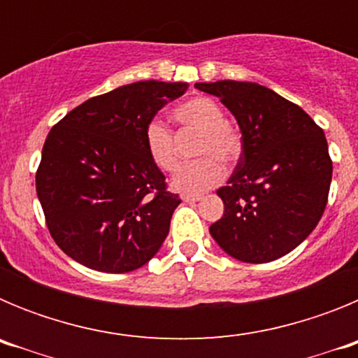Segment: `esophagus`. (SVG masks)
Instances as JSON below:
<instances>
[{"mask_svg": "<svg viewBox=\"0 0 358 358\" xmlns=\"http://www.w3.org/2000/svg\"><path fill=\"white\" fill-rule=\"evenodd\" d=\"M181 201H185V202H197V201H201V195L181 194Z\"/></svg>", "mask_w": 358, "mask_h": 358, "instance_id": "esophagus-1", "label": "esophagus"}]
</instances>
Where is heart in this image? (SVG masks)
<instances>
[{
  "mask_svg": "<svg viewBox=\"0 0 358 358\" xmlns=\"http://www.w3.org/2000/svg\"><path fill=\"white\" fill-rule=\"evenodd\" d=\"M181 131L199 132L195 154L204 156L182 164L172 179V186L186 194H201L222 181L224 164H235L243 150L238 125L224 118L222 106L210 96H194L179 103L172 113ZM145 148L150 161L163 172H172L179 164L176 138L169 127L152 120L145 127Z\"/></svg>",
  "mask_w": 358,
  "mask_h": 358,
  "instance_id": "1",
  "label": "heart"
}]
</instances>
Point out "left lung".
<instances>
[{"label": "left lung", "mask_w": 358, "mask_h": 358, "mask_svg": "<svg viewBox=\"0 0 358 358\" xmlns=\"http://www.w3.org/2000/svg\"><path fill=\"white\" fill-rule=\"evenodd\" d=\"M195 87L235 115L243 150L226 186L224 215L210 226L220 248L248 264H267L314 231L328 202L331 157L324 132L305 110L255 82Z\"/></svg>", "instance_id": "1"}]
</instances>
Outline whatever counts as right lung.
<instances>
[{"mask_svg":"<svg viewBox=\"0 0 358 358\" xmlns=\"http://www.w3.org/2000/svg\"><path fill=\"white\" fill-rule=\"evenodd\" d=\"M185 82L143 80L85 100L57 122L36 173L55 243L85 267L129 273L159 251L179 206L145 148V127Z\"/></svg>","mask_w":358,"mask_h":358,"instance_id":"add662e5","label":"right lung"}]
</instances>
